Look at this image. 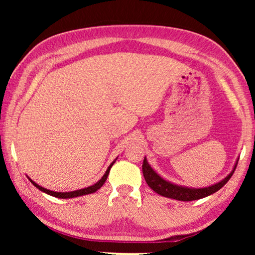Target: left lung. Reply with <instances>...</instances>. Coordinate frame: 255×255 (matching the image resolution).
Returning a JSON list of instances; mask_svg holds the SVG:
<instances>
[{"instance_id": "left-lung-1", "label": "left lung", "mask_w": 255, "mask_h": 255, "mask_svg": "<svg viewBox=\"0 0 255 255\" xmlns=\"http://www.w3.org/2000/svg\"><path fill=\"white\" fill-rule=\"evenodd\" d=\"M237 162H239V158L236 159L234 167H233L231 173L225 176L222 181H219V182L215 184H211L209 187L204 188L185 187V185H180L170 182V181L162 178L156 171H154L153 167L150 166L149 163L147 162V159H146V156L143 162V174L145 181L148 184V187L154 190L156 193H158L159 196L171 198V199L180 201H192L208 197L210 195H213V193L217 192L221 188H223L224 185L227 183V181L232 178V175L236 169Z\"/></svg>"}]
</instances>
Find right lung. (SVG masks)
<instances>
[{
	"label": "right lung",
	"instance_id": "right-lung-1",
	"mask_svg": "<svg viewBox=\"0 0 255 255\" xmlns=\"http://www.w3.org/2000/svg\"><path fill=\"white\" fill-rule=\"evenodd\" d=\"M118 158V157H117ZM116 158V159H117ZM116 159L114 162H112L109 166H108V169H107V171H106V173L103 174V176L102 178L98 181L97 183H94L93 185H90V187H88V188H84V189H80V190H75V191H68V192H57V191H51V190H48V189H46V188H42V187H40L39 184H37L36 182H34V181H32L31 179L29 178V180H30V182H31L34 187H36L37 189H39L40 191H42V192H45V193H47V195H49V196H53V197H56V198H60V199H70V198H75V197H81V196H85V195H90V193H93V192H96V191H98L99 189H100L103 184H105V182H106V180H107V178H108V175H109V172H110V169H111V166L114 165L115 164V162H116Z\"/></svg>",
	"mask_w": 255,
	"mask_h": 255
}]
</instances>
